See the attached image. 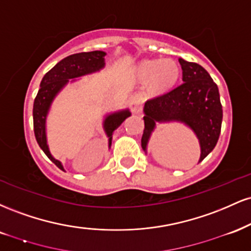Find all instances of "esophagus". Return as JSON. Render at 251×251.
I'll return each mask as SVG.
<instances>
[{
    "label": "esophagus",
    "instance_id": "1",
    "mask_svg": "<svg viewBox=\"0 0 251 251\" xmlns=\"http://www.w3.org/2000/svg\"><path fill=\"white\" fill-rule=\"evenodd\" d=\"M142 105H143V97L142 94L134 93L133 96L129 98V106L133 113H139L142 111Z\"/></svg>",
    "mask_w": 251,
    "mask_h": 251
}]
</instances>
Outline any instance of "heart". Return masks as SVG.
Wrapping results in <instances>:
<instances>
[{"mask_svg": "<svg viewBox=\"0 0 251 251\" xmlns=\"http://www.w3.org/2000/svg\"><path fill=\"white\" fill-rule=\"evenodd\" d=\"M137 75L149 81L157 92H165L175 86L179 77V66L172 59L145 60L137 66Z\"/></svg>", "mask_w": 251, "mask_h": 251, "instance_id": "b5f03b06", "label": "heart"}]
</instances>
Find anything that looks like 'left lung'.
Segmentation results:
<instances>
[{"label":"left lung","mask_w":251,"mask_h":251,"mask_svg":"<svg viewBox=\"0 0 251 251\" xmlns=\"http://www.w3.org/2000/svg\"><path fill=\"white\" fill-rule=\"evenodd\" d=\"M183 83L144 105L142 148L148 153L149 140L157 124L183 123L198 138L201 157L198 163L215 149L221 133L222 109L220 92L210 74L195 62L179 59Z\"/></svg>","instance_id":"left-lung-1"}]
</instances>
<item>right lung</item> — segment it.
Wrapping results in <instances>:
<instances>
[{
  "label": "right lung",
  "instance_id": "obj_1",
  "mask_svg": "<svg viewBox=\"0 0 251 251\" xmlns=\"http://www.w3.org/2000/svg\"><path fill=\"white\" fill-rule=\"evenodd\" d=\"M105 51L93 50L87 51V53L73 54V55L65 57L45 74L41 83H40V88L35 100H34L33 107L34 133H35L36 142L42 151L62 171H65L62 163L51 155L47 143L46 123H47V116L50 113V106L57 94L62 91L68 82H74L76 81V77L96 73V72L102 70L105 67ZM129 116H131V112L128 108H126L122 111L112 112V113L106 114L103 118L102 127L108 138V149H111L113 132Z\"/></svg>",
  "mask_w": 251,
  "mask_h": 251
}]
</instances>
